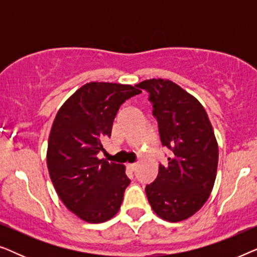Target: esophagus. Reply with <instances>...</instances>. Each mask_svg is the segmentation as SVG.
<instances>
[{
	"label": "esophagus",
	"mask_w": 257,
	"mask_h": 257,
	"mask_svg": "<svg viewBox=\"0 0 257 257\" xmlns=\"http://www.w3.org/2000/svg\"><path fill=\"white\" fill-rule=\"evenodd\" d=\"M127 168L131 172H136L138 168V164H127Z\"/></svg>",
	"instance_id": "34e87169"
}]
</instances>
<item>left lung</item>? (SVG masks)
<instances>
[{"label": "left lung", "mask_w": 257, "mask_h": 257, "mask_svg": "<svg viewBox=\"0 0 257 257\" xmlns=\"http://www.w3.org/2000/svg\"><path fill=\"white\" fill-rule=\"evenodd\" d=\"M150 93L163 146L172 152L166 166L145 191L154 213L170 222L195 214L209 198L216 178L219 147L200 101L168 79L137 84Z\"/></svg>", "instance_id": "1"}]
</instances>
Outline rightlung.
I'll return each instance as SVG.
<instances>
[{"instance_id":"1","label":"right lung","mask_w":257,"mask_h":257,"mask_svg":"<svg viewBox=\"0 0 257 257\" xmlns=\"http://www.w3.org/2000/svg\"><path fill=\"white\" fill-rule=\"evenodd\" d=\"M140 92L137 85L86 83L56 115L48 143L49 174L66 208L86 222H105L120 208L131 182L125 166L97 154L120 105Z\"/></svg>"}]
</instances>
